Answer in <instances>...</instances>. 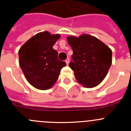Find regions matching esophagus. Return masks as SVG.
<instances>
[{
    "instance_id": "1",
    "label": "esophagus",
    "mask_w": 131,
    "mask_h": 131,
    "mask_svg": "<svg viewBox=\"0 0 131 131\" xmlns=\"http://www.w3.org/2000/svg\"><path fill=\"white\" fill-rule=\"evenodd\" d=\"M65 62H66V63L67 65H69V58H67V59L65 60Z\"/></svg>"
}]
</instances>
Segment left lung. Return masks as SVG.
<instances>
[{
	"instance_id": "1",
	"label": "left lung",
	"mask_w": 131,
	"mask_h": 131,
	"mask_svg": "<svg viewBox=\"0 0 131 131\" xmlns=\"http://www.w3.org/2000/svg\"><path fill=\"white\" fill-rule=\"evenodd\" d=\"M73 54L69 64L77 82L91 88L104 80L112 64V50L93 36L83 34L67 38Z\"/></svg>"
}]
</instances>
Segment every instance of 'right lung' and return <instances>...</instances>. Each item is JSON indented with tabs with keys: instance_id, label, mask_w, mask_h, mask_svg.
<instances>
[{
	"instance_id": "1",
	"label": "right lung",
	"mask_w": 131,
	"mask_h": 131,
	"mask_svg": "<svg viewBox=\"0 0 131 131\" xmlns=\"http://www.w3.org/2000/svg\"><path fill=\"white\" fill-rule=\"evenodd\" d=\"M60 35L48 31L39 32L30 38L19 50V66L28 82L38 90L52 87L66 63L58 58L52 48Z\"/></svg>"
}]
</instances>
